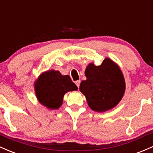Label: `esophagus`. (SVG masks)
<instances>
[{"mask_svg":"<svg viewBox=\"0 0 153 153\" xmlns=\"http://www.w3.org/2000/svg\"><path fill=\"white\" fill-rule=\"evenodd\" d=\"M80 82H80L79 80H77V81H76V82H75V84H76V85L77 86V87H78V88H79V87Z\"/></svg>","mask_w":153,"mask_h":153,"instance_id":"esophagus-1","label":"esophagus"}]
</instances>
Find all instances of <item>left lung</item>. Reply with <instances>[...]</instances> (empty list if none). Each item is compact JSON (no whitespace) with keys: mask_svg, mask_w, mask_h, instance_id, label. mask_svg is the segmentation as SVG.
<instances>
[{"mask_svg":"<svg viewBox=\"0 0 153 153\" xmlns=\"http://www.w3.org/2000/svg\"><path fill=\"white\" fill-rule=\"evenodd\" d=\"M85 76L87 79L82 81L79 90L92 111H108L122 99L126 88L124 78L118 65L110 58L104 59L100 66L90 63Z\"/></svg>","mask_w":153,"mask_h":153,"instance_id":"left-lung-1","label":"left lung"}]
</instances>
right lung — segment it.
Segmentation results:
<instances>
[{"label": "right lung", "mask_w": 153, "mask_h": 153, "mask_svg": "<svg viewBox=\"0 0 153 153\" xmlns=\"http://www.w3.org/2000/svg\"><path fill=\"white\" fill-rule=\"evenodd\" d=\"M77 89L68 75L63 76L55 70L41 74L35 83V94L38 101L51 110L59 108L63 103L65 94Z\"/></svg>", "instance_id": "obj_1"}]
</instances>
